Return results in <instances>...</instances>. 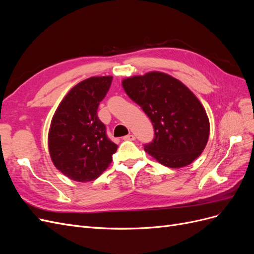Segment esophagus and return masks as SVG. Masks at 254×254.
<instances>
[{"label":"esophagus","mask_w":254,"mask_h":254,"mask_svg":"<svg viewBox=\"0 0 254 254\" xmlns=\"http://www.w3.org/2000/svg\"><path fill=\"white\" fill-rule=\"evenodd\" d=\"M124 140H128V141H134L135 140V136L132 133H129L128 135L124 136Z\"/></svg>","instance_id":"1"}]
</instances>
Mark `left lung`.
<instances>
[{"instance_id": "1", "label": "left lung", "mask_w": 254, "mask_h": 254, "mask_svg": "<svg viewBox=\"0 0 254 254\" xmlns=\"http://www.w3.org/2000/svg\"><path fill=\"white\" fill-rule=\"evenodd\" d=\"M126 94L150 119L155 137L145 151L167 167L190 164L209 140L210 122L201 103L171 75L149 72L122 81Z\"/></svg>"}]
</instances>
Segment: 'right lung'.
<instances>
[{
	"label": "right lung",
	"instance_id": "add662e5",
	"mask_svg": "<svg viewBox=\"0 0 254 254\" xmlns=\"http://www.w3.org/2000/svg\"><path fill=\"white\" fill-rule=\"evenodd\" d=\"M112 82V76L90 77L65 95L54 114L49 150L54 165L68 178L87 182L101 176L118 149L106 133L97 109Z\"/></svg>",
	"mask_w": 254,
	"mask_h": 254
}]
</instances>
